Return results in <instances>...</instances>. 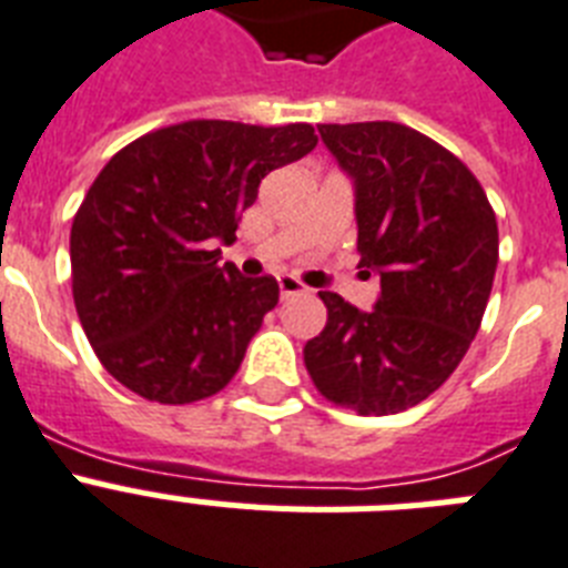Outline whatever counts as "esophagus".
Returning a JSON list of instances; mask_svg holds the SVG:
<instances>
[{
	"instance_id": "obj_1",
	"label": "esophagus",
	"mask_w": 568,
	"mask_h": 568,
	"mask_svg": "<svg viewBox=\"0 0 568 568\" xmlns=\"http://www.w3.org/2000/svg\"><path fill=\"white\" fill-rule=\"evenodd\" d=\"M276 283H280V294H283V297H294V294L306 292V285L300 283V280H294V276H288V274L280 276Z\"/></svg>"
}]
</instances>
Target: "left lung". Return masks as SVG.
<instances>
[{
    "label": "left lung",
    "instance_id": "left-lung-1",
    "mask_svg": "<svg viewBox=\"0 0 568 568\" xmlns=\"http://www.w3.org/2000/svg\"><path fill=\"white\" fill-rule=\"evenodd\" d=\"M356 189L362 265L379 274L373 312L321 292L326 326L306 341L315 388L341 408L396 414L423 403L467 356L490 300L499 227L458 156L396 122L317 124Z\"/></svg>",
    "mask_w": 568,
    "mask_h": 568
}]
</instances>
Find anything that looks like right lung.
Here are the masks:
<instances>
[{
	"label": "right lung",
	"mask_w": 568,
	"mask_h": 568,
	"mask_svg": "<svg viewBox=\"0 0 568 568\" xmlns=\"http://www.w3.org/2000/svg\"><path fill=\"white\" fill-rule=\"evenodd\" d=\"M317 145L312 124L192 119L145 133L75 212L72 297L104 371L142 399L219 394L280 300L274 276L219 265L262 178Z\"/></svg>",
	"instance_id": "1"
}]
</instances>
